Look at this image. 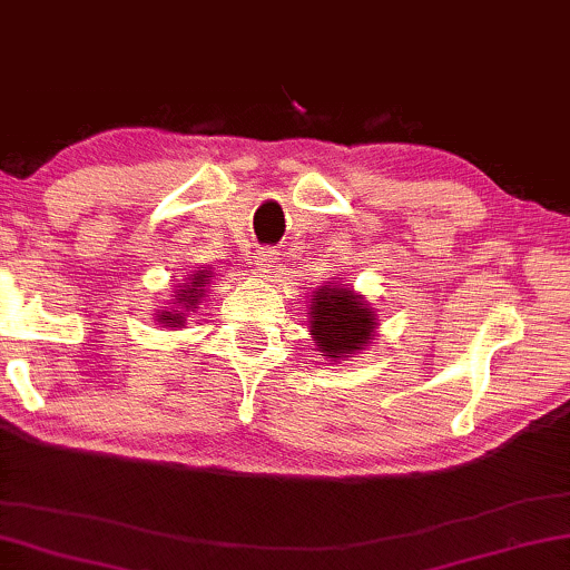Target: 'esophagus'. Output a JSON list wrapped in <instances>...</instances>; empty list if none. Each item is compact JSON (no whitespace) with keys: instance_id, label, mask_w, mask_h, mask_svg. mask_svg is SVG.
Returning a JSON list of instances; mask_svg holds the SVG:
<instances>
[{"instance_id":"obj_1","label":"esophagus","mask_w":570,"mask_h":570,"mask_svg":"<svg viewBox=\"0 0 570 570\" xmlns=\"http://www.w3.org/2000/svg\"><path fill=\"white\" fill-rule=\"evenodd\" d=\"M276 253L274 250H258L256 253V266H258V274L261 276H268V274H274V268H276Z\"/></svg>"}]
</instances>
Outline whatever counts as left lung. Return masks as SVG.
<instances>
[{
    "instance_id": "1",
    "label": "left lung",
    "mask_w": 570,
    "mask_h": 570,
    "mask_svg": "<svg viewBox=\"0 0 570 570\" xmlns=\"http://www.w3.org/2000/svg\"><path fill=\"white\" fill-rule=\"evenodd\" d=\"M309 335L320 355L330 361H347L366 351L376 340L379 314L351 284L327 282L312 292Z\"/></svg>"
}]
</instances>
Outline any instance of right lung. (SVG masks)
<instances>
[{
  "label": "right lung",
  "mask_w": 570,
  "mask_h": 570,
  "mask_svg": "<svg viewBox=\"0 0 570 570\" xmlns=\"http://www.w3.org/2000/svg\"><path fill=\"white\" fill-rule=\"evenodd\" d=\"M215 276V271L209 268H199L186 274V278L178 286H174L171 299H168V307L158 309L156 320L160 327H171V330H181L189 320V314L199 312V304L204 296H207V286Z\"/></svg>",
  "instance_id": "1"
}]
</instances>
